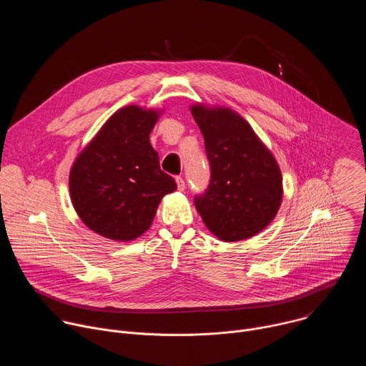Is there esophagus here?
<instances>
[{"label":"esophagus","instance_id":"esophagus-1","mask_svg":"<svg viewBox=\"0 0 366 366\" xmlns=\"http://www.w3.org/2000/svg\"><path fill=\"white\" fill-rule=\"evenodd\" d=\"M177 187H178L179 191L185 189V181L181 177H177Z\"/></svg>","mask_w":366,"mask_h":366}]
</instances>
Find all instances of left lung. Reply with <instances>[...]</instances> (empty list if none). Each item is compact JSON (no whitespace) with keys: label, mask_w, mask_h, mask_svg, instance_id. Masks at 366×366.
<instances>
[{"label":"left lung","mask_w":366,"mask_h":366,"mask_svg":"<svg viewBox=\"0 0 366 366\" xmlns=\"http://www.w3.org/2000/svg\"><path fill=\"white\" fill-rule=\"evenodd\" d=\"M210 162V185L195 197L204 224L223 242L262 232L282 201V175L274 154L249 123L224 107L191 106Z\"/></svg>","instance_id":"8db88e82"}]
</instances>
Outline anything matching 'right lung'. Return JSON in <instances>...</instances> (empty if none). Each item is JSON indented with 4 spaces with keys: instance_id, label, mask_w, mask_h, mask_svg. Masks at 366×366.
<instances>
[{
    "instance_id": "right-lung-1",
    "label": "right lung",
    "mask_w": 366,
    "mask_h": 366,
    "mask_svg": "<svg viewBox=\"0 0 366 366\" xmlns=\"http://www.w3.org/2000/svg\"><path fill=\"white\" fill-rule=\"evenodd\" d=\"M161 112L127 106L116 112L78 154L69 172L71 201L92 232L129 242L152 224L161 199L177 189L161 171L149 134Z\"/></svg>"
}]
</instances>
